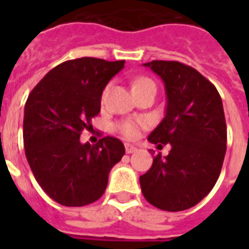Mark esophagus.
I'll return each mask as SVG.
<instances>
[{"instance_id": "obj_1", "label": "esophagus", "mask_w": 249, "mask_h": 249, "mask_svg": "<svg viewBox=\"0 0 249 249\" xmlns=\"http://www.w3.org/2000/svg\"><path fill=\"white\" fill-rule=\"evenodd\" d=\"M125 151H126V153H135L137 151V148L135 145H132V144H125Z\"/></svg>"}]
</instances>
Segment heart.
Here are the masks:
<instances>
[{
    "label": "heart",
    "instance_id": "1",
    "mask_svg": "<svg viewBox=\"0 0 249 249\" xmlns=\"http://www.w3.org/2000/svg\"><path fill=\"white\" fill-rule=\"evenodd\" d=\"M141 85H155L152 80L149 78H137L133 84V88L141 87ZM141 123L137 121H125L123 124L119 125V130L128 139H135L139 135V130H140Z\"/></svg>",
    "mask_w": 249,
    "mask_h": 249
}]
</instances>
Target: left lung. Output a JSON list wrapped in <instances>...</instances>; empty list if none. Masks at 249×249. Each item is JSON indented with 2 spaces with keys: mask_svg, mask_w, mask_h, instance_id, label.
<instances>
[{
  "mask_svg": "<svg viewBox=\"0 0 249 249\" xmlns=\"http://www.w3.org/2000/svg\"><path fill=\"white\" fill-rule=\"evenodd\" d=\"M160 77L165 87L167 107L161 123L148 140L162 148L149 171L140 176L148 203L178 212L192 208L214 187L227 149L224 109L217 89L196 69L178 61L142 64Z\"/></svg>",
  "mask_w": 249,
  "mask_h": 249,
  "instance_id": "1",
  "label": "left lung"
}]
</instances>
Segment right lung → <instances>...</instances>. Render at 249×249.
<instances>
[{
    "instance_id": "obj_1",
    "label": "right lung",
    "mask_w": 249,
    "mask_h": 249,
    "mask_svg": "<svg viewBox=\"0 0 249 249\" xmlns=\"http://www.w3.org/2000/svg\"><path fill=\"white\" fill-rule=\"evenodd\" d=\"M125 61L82 57L53 68L25 104L26 160L45 193L65 207H82L103 196L110 169L125 155L116 137L82 144V129L92 128L101 96Z\"/></svg>"
}]
</instances>
